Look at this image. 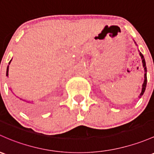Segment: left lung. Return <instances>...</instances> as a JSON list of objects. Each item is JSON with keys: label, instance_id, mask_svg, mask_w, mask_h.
Masks as SVG:
<instances>
[{"label": "left lung", "instance_id": "8db88e82", "mask_svg": "<svg viewBox=\"0 0 154 154\" xmlns=\"http://www.w3.org/2000/svg\"><path fill=\"white\" fill-rule=\"evenodd\" d=\"M134 43H135V44L137 46V43H136L135 41H134ZM139 52H140V57H141L142 62V66H143L144 70H145V74H144V79H145V80H144L143 84H142V91H141V93H140V96H139V98H141L142 95H143L144 92H145V88H146V85H147V68H146V63H145V58H144L143 54H142V53L140 52V50H139Z\"/></svg>", "mask_w": 154, "mask_h": 154}]
</instances>
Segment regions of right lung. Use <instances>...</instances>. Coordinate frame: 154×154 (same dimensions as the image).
<instances>
[{
	"label": "right lung",
	"instance_id": "add662e5",
	"mask_svg": "<svg viewBox=\"0 0 154 154\" xmlns=\"http://www.w3.org/2000/svg\"><path fill=\"white\" fill-rule=\"evenodd\" d=\"M12 60L9 61V65L10 64ZM9 65H8L7 69H6V77L9 76ZM19 99H20V100L18 101L19 106H20V108H21L22 110H23L25 112L28 113V114H36V113H38L39 111H40V107H39L38 105L35 104V103H33L32 101H28V100H23V99L22 98H19Z\"/></svg>",
	"mask_w": 154,
	"mask_h": 154
}]
</instances>
